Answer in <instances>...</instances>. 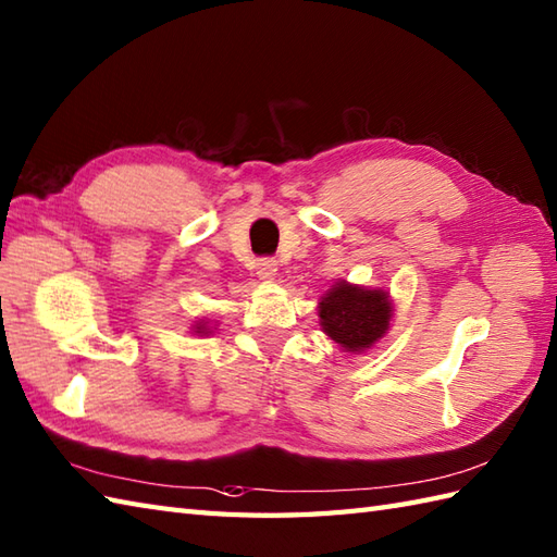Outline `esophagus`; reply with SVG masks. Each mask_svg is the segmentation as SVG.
<instances>
[{
    "label": "esophagus",
    "mask_w": 557,
    "mask_h": 557,
    "mask_svg": "<svg viewBox=\"0 0 557 557\" xmlns=\"http://www.w3.org/2000/svg\"><path fill=\"white\" fill-rule=\"evenodd\" d=\"M256 275L261 280H273L277 275V263L273 258H261V261L256 263Z\"/></svg>",
    "instance_id": "obj_1"
}]
</instances>
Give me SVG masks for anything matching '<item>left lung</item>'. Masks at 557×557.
Segmentation results:
<instances>
[{"mask_svg":"<svg viewBox=\"0 0 557 557\" xmlns=\"http://www.w3.org/2000/svg\"><path fill=\"white\" fill-rule=\"evenodd\" d=\"M320 325L346 351H363L389 327L392 306L382 289H363L354 284H334L322 296Z\"/></svg>","mask_w":557,"mask_h":557,"instance_id":"8db88e82","label":"left lung"}]
</instances>
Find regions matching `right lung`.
Instances as JSON below:
<instances>
[{"instance_id": "add662e5", "label": "right lung", "mask_w": 557, "mask_h": 557, "mask_svg": "<svg viewBox=\"0 0 557 557\" xmlns=\"http://www.w3.org/2000/svg\"><path fill=\"white\" fill-rule=\"evenodd\" d=\"M203 330H206V327H201V325H199V327H197V332H201V334H206V332H203Z\"/></svg>"}]
</instances>
